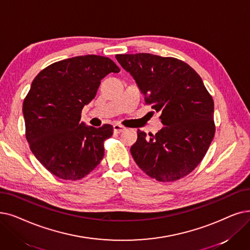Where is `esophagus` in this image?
I'll return each mask as SVG.
<instances>
[{
  "mask_svg": "<svg viewBox=\"0 0 250 250\" xmlns=\"http://www.w3.org/2000/svg\"><path fill=\"white\" fill-rule=\"evenodd\" d=\"M125 127L123 126V125H113V131H114L115 134L122 133V132L125 131Z\"/></svg>",
  "mask_w": 250,
  "mask_h": 250,
  "instance_id": "1",
  "label": "esophagus"
}]
</instances>
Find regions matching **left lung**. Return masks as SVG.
Returning a JSON list of instances; mask_svg holds the SVG:
<instances>
[{
    "label": "left lung",
    "instance_id": "8db88e82",
    "mask_svg": "<svg viewBox=\"0 0 250 250\" xmlns=\"http://www.w3.org/2000/svg\"><path fill=\"white\" fill-rule=\"evenodd\" d=\"M131 73L146 104L160 112L162 127L155 135L138 129L131 153L149 177L172 182L196 167L214 137L213 100L190 65L172 57L149 53L115 56Z\"/></svg>",
    "mask_w": 250,
    "mask_h": 250
}]
</instances>
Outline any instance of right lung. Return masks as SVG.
<instances>
[{
	"mask_svg": "<svg viewBox=\"0 0 250 250\" xmlns=\"http://www.w3.org/2000/svg\"><path fill=\"white\" fill-rule=\"evenodd\" d=\"M119 71L110 58L84 55L53 63L32 81L22 107L25 137L54 176L81 180L100 164L113 126H86L80 122L82 110L95 98L101 80Z\"/></svg>",
	"mask_w": 250,
	"mask_h": 250,
	"instance_id": "right-lung-1",
	"label": "right lung"
}]
</instances>
